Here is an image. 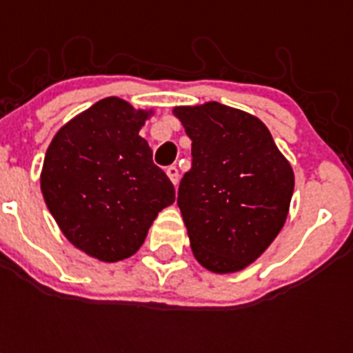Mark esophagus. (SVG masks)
<instances>
[{
  "label": "esophagus",
  "mask_w": 353,
  "mask_h": 353,
  "mask_svg": "<svg viewBox=\"0 0 353 353\" xmlns=\"http://www.w3.org/2000/svg\"><path fill=\"white\" fill-rule=\"evenodd\" d=\"M166 176H168V179L172 181V185L177 187V183H179V170H177V166H168V168H166Z\"/></svg>",
  "instance_id": "esophagus-1"
}]
</instances>
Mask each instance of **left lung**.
Masks as SVG:
<instances>
[{
  "mask_svg": "<svg viewBox=\"0 0 353 353\" xmlns=\"http://www.w3.org/2000/svg\"><path fill=\"white\" fill-rule=\"evenodd\" d=\"M192 141V168L177 207L194 258L212 273H238L262 256L282 231L295 174L268 126L220 102L176 106Z\"/></svg>",
  "mask_w": 353,
  "mask_h": 353,
  "instance_id": "left-lung-1",
  "label": "left lung"
}]
</instances>
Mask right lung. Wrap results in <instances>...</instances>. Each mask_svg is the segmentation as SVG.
Listing matches in <instances>:
<instances>
[{
	"label": "right lung",
	"mask_w": 353,
	"mask_h": 353,
	"mask_svg": "<svg viewBox=\"0 0 353 353\" xmlns=\"http://www.w3.org/2000/svg\"><path fill=\"white\" fill-rule=\"evenodd\" d=\"M154 110L102 99L65 122L47 148L40 188L62 234L101 262L133 256L174 185L139 132Z\"/></svg>",
	"instance_id": "obj_1"
}]
</instances>
